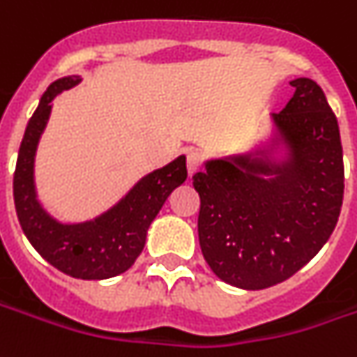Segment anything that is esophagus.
I'll return each instance as SVG.
<instances>
[{"instance_id": "1", "label": "esophagus", "mask_w": 357, "mask_h": 357, "mask_svg": "<svg viewBox=\"0 0 357 357\" xmlns=\"http://www.w3.org/2000/svg\"><path fill=\"white\" fill-rule=\"evenodd\" d=\"M199 168H201V154L191 150V152H188V174L193 176L195 172H199Z\"/></svg>"}]
</instances>
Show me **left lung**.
Returning a JSON list of instances; mask_svg holds the SVG:
<instances>
[{
    "mask_svg": "<svg viewBox=\"0 0 357 357\" xmlns=\"http://www.w3.org/2000/svg\"><path fill=\"white\" fill-rule=\"evenodd\" d=\"M291 86L289 103L271 115L289 150L285 162L232 156L209 160L193 176L203 258L217 278L240 289L289 280L326 244L340 217L336 115L317 82L297 77Z\"/></svg>",
    "mask_w": 357,
    "mask_h": 357,
    "instance_id": "obj_1",
    "label": "left lung"
}]
</instances>
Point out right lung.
Instances as JSON below:
<instances>
[{
	"instance_id": "right-lung-1",
	"label": "right lung",
	"mask_w": 357,
	"mask_h": 357,
	"mask_svg": "<svg viewBox=\"0 0 357 357\" xmlns=\"http://www.w3.org/2000/svg\"><path fill=\"white\" fill-rule=\"evenodd\" d=\"M76 84H79L77 76L50 84L26 125L13 176L15 211L25 236L48 264L77 280H107L127 271L140 256L150 222L156 219L169 193L188 178L185 156L148 174L127 197L97 219L79 225H62L52 219L36 201L35 152L52 99Z\"/></svg>"
}]
</instances>
